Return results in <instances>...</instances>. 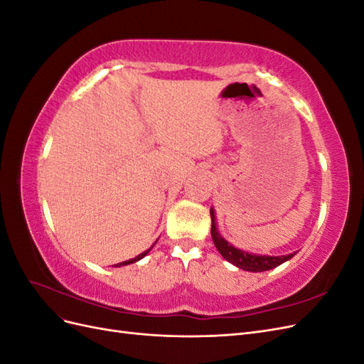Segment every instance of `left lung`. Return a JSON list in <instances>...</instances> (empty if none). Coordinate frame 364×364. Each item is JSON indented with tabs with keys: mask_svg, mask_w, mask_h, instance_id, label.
Returning <instances> with one entry per match:
<instances>
[{
	"mask_svg": "<svg viewBox=\"0 0 364 364\" xmlns=\"http://www.w3.org/2000/svg\"><path fill=\"white\" fill-rule=\"evenodd\" d=\"M209 214H211V237L217 250L220 252L226 261L230 264H234L235 267L243 269L247 272H266L272 270L274 267L281 266L282 262L291 259L296 252L289 253V255H281V257H270V255H258V253H250L243 249H238L234 245H230L228 240H225L222 235L218 234L217 229V222H215V211L214 208L209 209Z\"/></svg>",
	"mask_w": 364,
	"mask_h": 364,
	"instance_id": "1",
	"label": "left lung"
}]
</instances>
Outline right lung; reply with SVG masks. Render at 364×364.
I'll use <instances>...</instances> for the list:
<instances>
[{"instance_id": "1", "label": "right lung", "mask_w": 364, "mask_h": 364, "mask_svg": "<svg viewBox=\"0 0 364 364\" xmlns=\"http://www.w3.org/2000/svg\"><path fill=\"white\" fill-rule=\"evenodd\" d=\"M155 245H156V241H155ZM155 245H153V246H155ZM151 246V247H153ZM151 247L150 249H147V250H144V252H142V253H139V255L138 257H135V258H132V259H129V261H123V262H118V264H114V267H121V266H127V264H134V262H136V261H139V259H142V258H144L146 255H147V253L151 250Z\"/></svg>"}]
</instances>
